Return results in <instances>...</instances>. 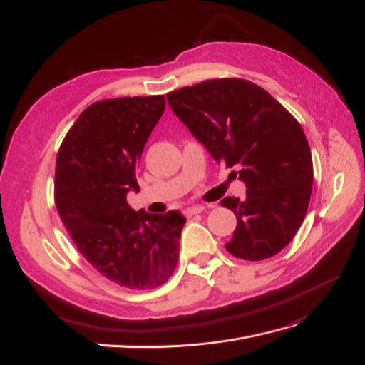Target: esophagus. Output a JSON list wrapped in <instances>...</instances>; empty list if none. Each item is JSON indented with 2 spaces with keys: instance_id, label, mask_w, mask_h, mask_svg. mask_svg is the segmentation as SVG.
<instances>
[{
  "instance_id": "obj_1",
  "label": "esophagus",
  "mask_w": 365,
  "mask_h": 365,
  "mask_svg": "<svg viewBox=\"0 0 365 365\" xmlns=\"http://www.w3.org/2000/svg\"><path fill=\"white\" fill-rule=\"evenodd\" d=\"M203 210H205V206H202V205L191 206V207H186V209H185V215H186V217H192V215H195V214L203 212Z\"/></svg>"
}]
</instances>
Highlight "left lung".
Wrapping results in <instances>:
<instances>
[{
    "mask_svg": "<svg viewBox=\"0 0 365 365\" xmlns=\"http://www.w3.org/2000/svg\"><path fill=\"white\" fill-rule=\"evenodd\" d=\"M174 115L217 163L245 183V198L221 205L237 215L226 250L262 261L291 242L307 215L312 158L297 120L269 93L242 78L205 80L167 93Z\"/></svg>",
    "mask_w": 365,
    "mask_h": 365,
    "instance_id": "1",
    "label": "left lung"
}]
</instances>
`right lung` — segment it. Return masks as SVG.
<instances>
[{"label": "right lung", "instance_id": "obj_1", "mask_svg": "<svg viewBox=\"0 0 365 365\" xmlns=\"http://www.w3.org/2000/svg\"><path fill=\"white\" fill-rule=\"evenodd\" d=\"M165 110V97L101 100L80 113L56 159L57 212L78 252L120 287L151 289L170 279L179 261L186 218L136 212L138 160Z\"/></svg>", "mask_w": 365, "mask_h": 365}]
</instances>
